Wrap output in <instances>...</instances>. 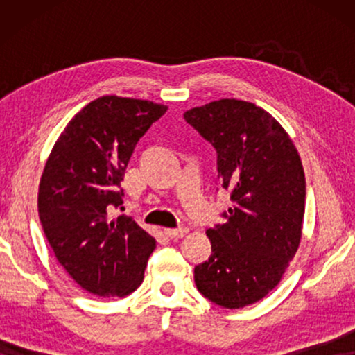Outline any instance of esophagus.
<instances>
[{
  "label": "esophagus",
  "mask_w": 355,
  "mask_h": 355,
  "mask_svg": "<svg viewBox=\"0 0 355 355\" xmlns=\"http://www.w3.org/2000/svg\"><path fill=\"white\" fill-rule=\"evenodd\" d=\"M189 232V230L186 226L182 227H168V230H164V234L168 237H171V239H178V237H184Z\"/></svg>",
  "instance_id": "1"
}]
</instances>
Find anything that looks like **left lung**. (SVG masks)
Masks as SVG:
<instances>
[{
	"label": "left lung",
	"instance_id": "1",
	"mask_svg": "<svg viewBox=\"0 0 355 355\" xmlns=\"http://www.w3.org/2000/svg\"><path fill=\"white\" fill-rule=\"evenodd\" d=\"M216 150L231 192L225 225L207 231L211 255L196 266L197 289L225 309L259 302L283 278L302 237L305 174L278 121L250 101L223 98L184 113Z\"/></svg>",
	"mask_w": 355,
	"mask_h": 355
}]
</instances>
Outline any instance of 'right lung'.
Wrapping results in <instances>:
<instances>
[{"instance_id":"add662e5","label":"right lung","mask_w":355,"mask_h":355,"mask_svg":"<svg viewBox=\"0 0 355 355\" xmlns=\"http://www.w3.org/2000/svg\"><path fill=\"white\" fill-rule=\"evenodd\" d=\"M168 106L100 96L69 121L38 187V216L71 278L100 297H123L144 281L157 241L132 218H111L123 203L125 168L139 139Z\"/></svg>"}]
</instances>
